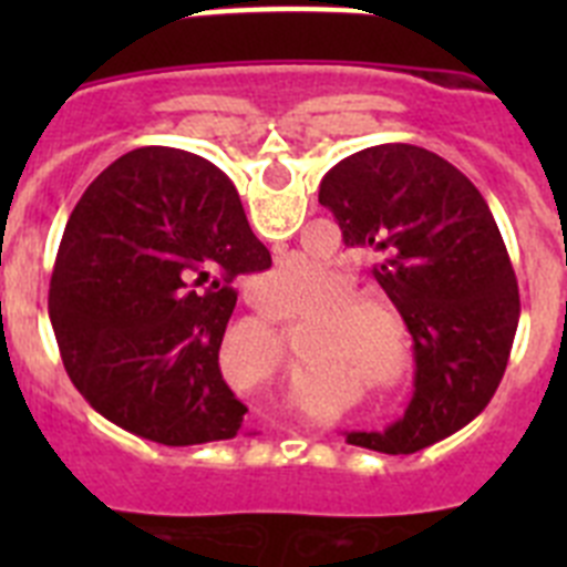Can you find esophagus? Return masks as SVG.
I'll use <instances>...</instances> for the list:
<instances>
[{
	"mask_svg": "<svg viewBox=\"0 0 567 567\" xmlns=\"http://www.w3.org/2000/svg\"><path fill=\"white\" fill-rule=\"evenodd\" d=\"M252 303H255V307L260 309V312H264V318H269V320H275V318H278V315H275L272 309H269L267 303H264V300H260V298H255V295H252Z\"/></svg>",
	"mask_w": 567,
	"mask_h": 567,
	"instance_id": "obj_1",
	"label": "esophagus"
}]
</instances>
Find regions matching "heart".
<instances>
[{
	"mask_svg": "<svg viewBox=\"0 0 567 567\" xmlns=\"http://www.w3.org/2000/svg\"><path fill=\"white\" fill-rule=\"evenodd\" d=\"M255 292L278 312H303L320 300L312 358L340 360L383 392L409 383L414 372V338L403 309L380 292H354V280L307 255H289L252 280Z\"/></svg>",
	"mask_w": 567,
	"mask_h": 567,
	"instance_id": "heart-1",
	"label": "heart"
}]
</instances>
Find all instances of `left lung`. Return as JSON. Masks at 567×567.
Segmentation results:
<instances>
[{
    "label": "left lung",
    "mask_w": 567,
    "mask_h": 567,
    "mask_svg": "<svg viewBox=\"0 0 567 567\" xmlns=\"http://www.w3.org/2000/svg\"><path fill=\"white\" fill-rule=\"evenodd\" d=\"M318 202L346 247L378 255L372 272L403 309L417 363L403 417L346 440L414 454L460 432L497 392L519 320L517 275L485 198L432 150L378 144L334 164Z\"/></svg>",
    "instance_id": "left-lung-1"
}]
</instances>
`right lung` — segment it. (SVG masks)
Returning a JSON list of instances; mask_svg holds the SVG:
<instances>
[{
    "label": "right lung",
    "instance_id": "obj_1",
    "mask_svg": "<svg viewBox=\"0 0 567 567\" xmlns=\"http://www.w3.org/2000/svg\"><path fill=\"white\" fill-rule=\"evenodd\" d=\"M233 182L207 158L138 147L70 213L48 312L62 363L110 423L162 445L233 440L249 412L218 349L233 280L269 269Z\"/></svg>",
    "mask_w": 567,
    "mask_h": 567
}]
</instances>
